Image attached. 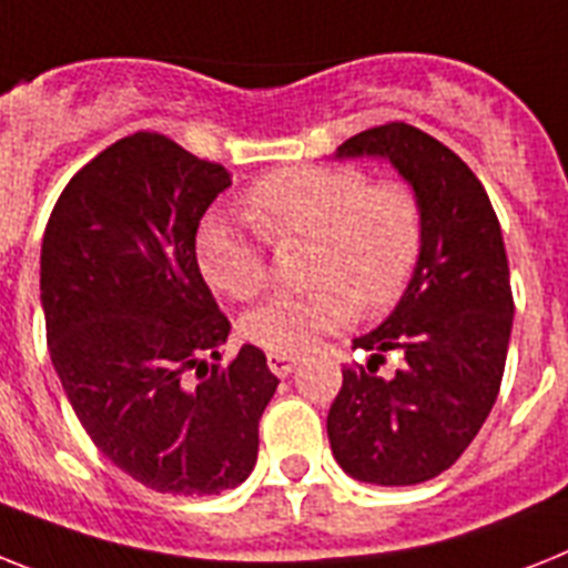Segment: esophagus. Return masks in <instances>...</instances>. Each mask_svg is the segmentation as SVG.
Instances as JSON below:
<instances>
[{
  "label": "esophagus",
  "instance_id": "esophagus-1",
  "mask_svg": "<svg viewBox=\"0 0 568 568\" xmlns=\"http://www.w3.org/2000/svg\"><path fill=\"white\" fill-rule=\"evenodd\" d=\"M266 363H270L273 374H278V377H290V374L295 372L298 359L287 357V354H270V357H266Z\"/></svg>",
  "mask_w": 568,
  "mask_h": 568
}]
</instances>
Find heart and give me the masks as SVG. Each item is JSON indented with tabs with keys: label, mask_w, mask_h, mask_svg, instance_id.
Here are the masks:
<instances>
[{
	"label": "heart",
	"mask_w": 568,
	"mask_h": 568,
	"mask_svg": "<svg viewBox=\"0 0 568 568\" xmlns=\"http://www.w3.org/2000/svg\"><path fill=\"white\" fill-rule=\"evenodd\" d=\"M243 214L270 241H311L304 295H275L243 316V336L270 354H304L354 311H383L409 284L420 252V205L400 180L368 182L354 165L281 171L257 182ZM200 270L211 287L246 302L264 287V252L226 220L200 232Z\"/></svg>",
	"instance_id": "1"
}]
</instances>
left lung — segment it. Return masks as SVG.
<instances>
[{
	"instance_id": "left-lung-1",
	"label": "left lung",
	"mask_w": 568,
	"mask_h": 568,
	"mask_svg": "<svg viewBox=\"0 0 568 568\" xmlns=\"http://www.w3.org/2000/svg\"><path fill=\"white\" fill-rule=\"evenodd\" d=\"M334 156L395 168L418 196L420 252L395 311L354 339L372 359L342 372L327 438L351 479L420 485L456 464L499 395L514 325L503 229L476 173L418 126H372ZM386 349L404 357L392 381L373 374Z\"/></svg>"
}]
</instances>
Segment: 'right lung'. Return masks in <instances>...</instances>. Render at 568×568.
Masks as SVG:
<instances>
[{
  "mask_svg": "<svg viewBox=\"0 0 568 568\" xmlns=\"http://www.w3.org/2000/svg\"><path fill=\"white\" fill-rule=\"evenodd\" d=\"M229 185L223 165L133 133L74 173L42 234L40 302L65 397L95 447L159 494L250 479L278 388L255 345L211 363L232 325L196 264V229Z\"/></svg>",
  "mask_w": 568,
  "mask_h": 568,
  "instance_id": "add662e5",
  "label": "right lung"
}]
</instances>
